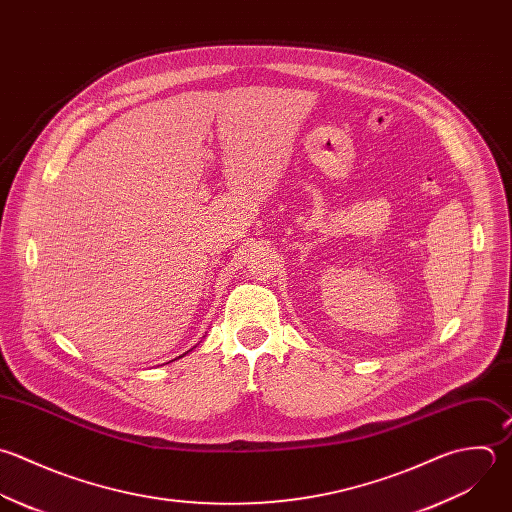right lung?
Segmentation results:
<instances>
[{
  "instance_id": "1",
  "label": "right lung",
  "mask_w": 512,
  "mask_h": 512,
  "mask_svg": "<svg viewBox=\"0 0 512 512\" xmlns=\"http://www.w3.org/2000/svg\"><path fill=\"white\" fill-rule=\"evenodd\" d=\"M181 357H183V355H181Z\"/></svg>"
}]
</instances>
